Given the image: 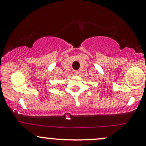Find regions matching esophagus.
I'll list each match as a JSON object with an SVG mask.
<instances>
[{
  "label": "esophagus",
  "mask_w": 146,
  "mask_h": 146,
  "mask_svg": "<svg viewBox=\"0 0 146 146\" xmlns=\"http://www.w3.org/2000/svg\"><path fill=\"white\" fill-rule=\"evenodd\" d=\"M74 73H75V74L76 75H80V71H75Z\"/></svg>",
  "instance_id": "esophagus-1"
}]
</instances>
